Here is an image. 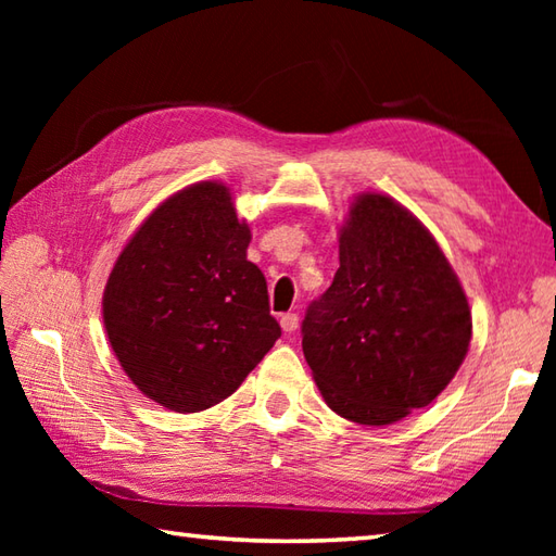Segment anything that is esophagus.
<instances>
[{"label": "esophagus", "mask_w": 556, "mask_h": 556, "mask_svg": "<svg viewBox=\"0 0 556 556\" xmlns=\"http://www.w3.org/2000/svg\"><path fill=\"white\" fill-rule=\"evenodd\" d=\"M279 325H281V329H285V332H296V327H299V315L296 313H285L279 317Z\"/></svg>", "instance_id": "1"}]
</instances>
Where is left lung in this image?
Segmentation results:
<instances>
[{
	"label": "left lung",
	"mask_w": 556,
	"mask_h": 556,
	"mask_svg": "<svg viewBox=\"0 0 556 556\" xmlns=\"http://www.w3.org/2000/svg\"><path fill=\"white\" fill-rule=\"evenodd\" d=\"M473 320L432 233L382 193L339 231V269L303 320V356L327 406L361 425L425 408L464 363Z\"/></svg>",
	"instance_id": "left-lung-1"
}]
</instances>
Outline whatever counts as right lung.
Masks as SVG:
<instances>
[{
  "mask_svg": "<svg viewBox=\"0 0 556 556\" xmlns=\"http://www.w3.org/2000/svg\"><path fill=\"white\" fill-rule=\"evenodd\" d=\"M248 243L229 188L200 181L152 210L116 257L104 329L124 372L160 406L219 404L281 337Z\"/></svg>",
  "mask_w": 556,
  "mask_h": 556,
  "instance_id": "obj_1",
  "label": "right lung"
}]
</instances>
